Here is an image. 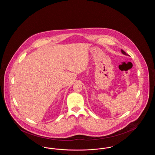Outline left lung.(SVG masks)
<instances>
[{
	"mask_svg": "<svg viewBox=\"0 0 155 155\" xmlns=\"http://www.w3.org/2000/svg\"><path fill=\"white\" fill-rule=\"evenodd\" d=\"M121 53H122L123 54H125V55H127V56H128V54H127V53H125L123 50H122V49H121Z\"/></svg>",
	"mask_w": 155,
	"mask_h": 155,
	"instance_id": "left-lung-1",
	"label": "left lung"
}]
</instances>
